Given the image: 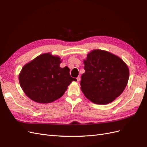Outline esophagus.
<instances>
[{"instance_id": "1", "label": "esophagus", "mask_w": 147, "mask_h": 147, "mask_svg": "<svg viewBox=\"0 0 147 147\" xmlns=\"http://www.w3.org/2000/svg\"><path fill=\"white\" fill-rule=\"evenodd\" d=\"M80 77H78L77 78V82L78 83L80 82Z\"/></svg>"}]
</instances>
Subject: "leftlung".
Listing matches in <instances>:
<instances>
[{
	"mask_svg": "<svg viewBox=\"0 0 147 147\" xmlns=\"http://www.w3.org/2000/svg\"><path fill=\"white\" fill-rule=\"evenodd\" d=\"M83 63L85 72L82 75L81 90L88 99L105 105L122 94L129 70L121 58L105 50H93L88 53Z\"/></svg>",
	"mask_w": 147,
	"mask_h": 147,
	"instance_id": "1",
	"label": "left lung"
}]
</instances>
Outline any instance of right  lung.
Wrapping results in <instances>:
<instances>
[{
	"label": "right lung",
	"instance_id": "right-lung-1",
	"mask_svg": "<svg viewBox=\"0 0 147 147\" xmlns=\"http://www.w3.org/2000/svg\"><path fill=\"white\" fill-rule=\"evenodd\" d=\"M63 60L51 53H43L26 64L19 74L22 90L29 99L48 104L63 96L76 79L70 77L68 67L61 68Z\"/></svg>",
	"mask_w": 147,
	"mask_h": 147
}]
</instances>
